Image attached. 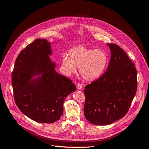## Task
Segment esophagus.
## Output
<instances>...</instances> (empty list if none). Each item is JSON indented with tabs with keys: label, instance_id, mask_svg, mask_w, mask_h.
Instances as JSON below:
<instances>
[{
	"label": "esophagus",
	"instance_id": "esophagus-1",
	"mask_svg": "<svg viewBox=\"0 0 149 149\" xmlns=\"http://www.w3.org/2000/svg\"><path fill=\"white\" fill-rule=\"evenodd\" d=\"M76 88H77V89L79 90L83 88V85L81 83H78L77 84H76Z\"/></svg>",
	"mask_w": 149,
	"mask_h": 149
}]
</instances>
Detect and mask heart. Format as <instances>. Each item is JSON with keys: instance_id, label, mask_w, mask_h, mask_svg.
I'll return each mask as SVG.
<instances>
[{"instance_id": "obj_1", "label": "heart", "mask_w": 149, "mask_h": 149, "mask_svg": "<svg viewBox=\"0 0 149 149\" xmlns=\"http://www.w3.org/2000/svg\"><path fill=\"white\" fill-rule=\"evenodd\" d=\"M62 57V67L65 73L70 75L77 71L79 66L80 74L87 81L96 80L102 74L107 64L108 58L105 52L84 46H77Z\"/></svg>"}]
</instances>
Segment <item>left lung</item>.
<instances>
[{"label":"left lung","instance_id":"left-lung-1","mask_svg":"<svg viewBox=\"0 0 149 149\" xmlns=\"http://www.w3.org/2000/svg\"><path fill=\"white\" fill-rule=\"evenodd\" d=\"M111 60L101 77L85 86V118L91 124L109 125L127 113L137 88V70L118 45L107 43Z\"/></svg>","mask_w":149,"mask_h":149}]
</instances>
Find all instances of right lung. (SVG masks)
I'll return each mask as SVG.
<instances>
[{
    "instance_id": "add662e5",
    "label": "right lung",
    "mask_w": 149,
    "mask_h": 149,
    "mask_svg": "<svg viewBox=\"0 0 149 149\" xmlns=\"http://www.w3.org/2000/svg\"><path fill=\"white\" fill-rule=\"evenodd\" d=\"M51 55L47 40H35L20 52L12 71L16 105L26 116L40 123L60 119L65 100L76 90L71 79L56 73ZM37 74L41 76L32 79Z\"/></svg>"
}]
</instances>
